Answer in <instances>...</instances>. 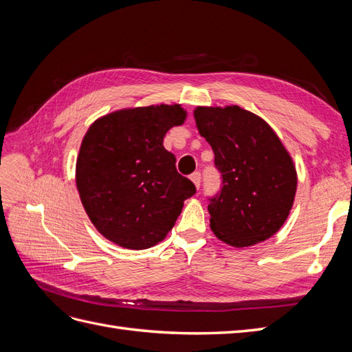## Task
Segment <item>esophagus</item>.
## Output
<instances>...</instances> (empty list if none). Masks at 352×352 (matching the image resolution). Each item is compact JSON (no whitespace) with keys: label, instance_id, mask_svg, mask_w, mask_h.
Listing matches in <instances>:
<instances>
[{"label":"esophagus","instance_id":"1","mask_svg":"<svg viewBox=\"0 0 352 352\" xmlns=\"http://www.w3.org/2000/svg\"><path fill=\"white\" fill-rule=\"evenodd\" d=\"M190 180H192L194 185H195L197 188H199V185H201V173H199V172L192 173V175H190Z\"/></svg>","mask_w":352,"mask_h":352}]
</instances>
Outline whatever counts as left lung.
Here are the masks:
<instances>
[{
    "label": "left lung",
    "mask_w": 352,
    "mask_h": 352,
    "mask_svg": "<svg viewBox=\"0 0 352 352\" xmlns=\"http://www.w3.org/2000/svg\"><path fill=\"white\" fill-rule=\"evenodd\" d=\"M194 117L223 177L208 204L211 230L235 248L272 238L294 206L298 177L291 154L267 122L239 105L197 107Z\"/></svg>",
    "instance_id": "obj_1"
}]
</instances>
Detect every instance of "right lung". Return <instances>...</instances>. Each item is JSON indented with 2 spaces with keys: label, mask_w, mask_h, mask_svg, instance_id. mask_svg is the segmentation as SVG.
<instances>
[{
  "label": "right lung",
  "mask_w": 352,
  "mask_h": 352,
  "mask_svg": "<svg viewBox=\"0 0 352 352\" xmlns=\"http://www.w3.org/2000/svg\"><path fill=\"white\" fill-rule=\"evenodd\" d=\"M186 116L180 104L122 109L85 133L76 160L79 197L92 225L119 247L146 250L162 242L195 194L163 145Z\"/></svg>",
  "instance_id": "1"
}]
</instances>
